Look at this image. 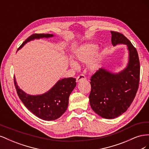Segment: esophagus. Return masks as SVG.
<instances>
[{"mask_svg":"<svg viewBox=\"0 0 149 149\" xmlns=\"http://www.w3.org/2000/svg\"><path fill=\"white\" fill-rule=\"evenodd\" d=\"M85 79H86V77L84 74H79L77 77V78H76V82H79L80 81Z\"/></svg>","mask_w":149,"mask_h":149,"instance_id":"34e87169","label":"esophagus"}]
</instances>
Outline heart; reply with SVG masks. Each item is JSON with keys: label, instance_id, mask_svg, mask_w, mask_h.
I'll return each mask as SVG.
<instances>
[{"label": "heart", "instance_id": "b5f03b06", "mask_svg": "<svg viewBox=\"0 0 149 149\" xmlns=\"http://www.w3.org/2000/svg\"><path fill=\"white\" fill-rule=\"evenodd\" d=\"M97 47L93 44H86L81 47L77 52L75 53V60L78 62L82 63H87L89 61L88 69L90 71L94 72L96 71L100 66V59L97 56L93 57L96 52ZM93 58L92 59V58ZM92 60H91V59ZM70 66L76 68L78 67V65L76 62L71 61L70 62Z\"/></svg>", "mask_w": 149, "mask_h": 149}]
</instances>
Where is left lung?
I'll return each mask as SVG.
<instances>
[{
	"label": "left lung",
	"mask_w": 149,
	"mask_h": 149,
	"mask_svg": "<svg viewBox=\"0 0 149 149\" xmlns=\"http://www.w3.org/2000/svg\"><path fill=\"white\" fill-rule=\"evenodd\" d=\"M113 46L124 44L129 50V61L125 68L112 73L100 68L91 77V89L89 99L92 109L105 119L118 118L127 110L139 88L140 62L136 48L125 36L111 31Z\"/></svg>",
	"instance_id": "left-lung-1"
}]
</instances>
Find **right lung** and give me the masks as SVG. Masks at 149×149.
<instances>
[{"label": "right lung", "mask_w": 149, "mask_h": 149, "mask_svg": "<svg viewBox=\"0 0 149 149\" xmlns=\"http://www.w3.org/2000/svg\"><path fill=\"white\" fill-rule=\"evenodd\" d=\"M53 37V34H33L26 39L17 50L31 40ZM14 84L18 96L30 111L40 119L53 120L59 118L67 109L70 95L76 83L75 78H63L58 81L47 93L36 96L30 95L22 91L17 85L15 78Z\"/></svg>", "instance_id": "obj_1"}]
</instances>
